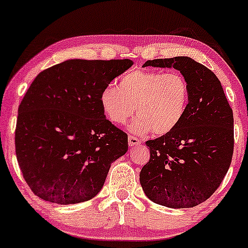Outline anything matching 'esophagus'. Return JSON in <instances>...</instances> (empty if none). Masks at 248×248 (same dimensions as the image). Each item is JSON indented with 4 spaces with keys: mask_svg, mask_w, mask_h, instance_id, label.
<instances>
[{
    "mask_svg": "<svg viewBox=\"0 0 248 248\" xmlns=\"http://www.w3.org/2000/svg\"><path fill=\"white\" fill-rule=\"evenodd\" d=\"M128 143H129L130 147L133 146H138V144L141 143V140L138 138V136H134V135H129L128 136Z\"/></svg>",
    "mask_w": 248,
    "mask_h": 248,
    "instance_id": "1",
    "label": "esophagus"
}]
</instances>
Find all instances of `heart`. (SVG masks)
<instances>
[{
    "mask_svg": "<svg viewBox=\"0 0 248 248\" xmlns=\"http://www.w3.org/2000/svg\"><path fill=\"white\" fill-rule=\"evenodd\" d=\"M189 96V82L181 72L140 70L124 75L119 86L102 88L100 104L114 124H124L136 110L139 118L130 126L133 132L153 130L163 135L183 119Z\"/></svg>",
    "mask_w": 248,
    "mask_h": 248,
    "instance_id": "heart-1",
    "label": "heart"
}]
</instances>
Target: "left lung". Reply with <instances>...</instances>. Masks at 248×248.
I'll return each mask as SVG.
<instances>
[{"label": "left lung", "mask_w": 248, "mask_h": 248, "mask_svg": "<svg viewBox=\"0 0 248 248\" xmlns=\"http://www.w3.org/2000/svg\"><path fill=\"white\" fill-rule=\"evenodd\" d=\"M143 66L178 70L189 82L190 96L177 127L146 142L150 158L140 172L142 189L156 204L193 207L211 197L231 166L232 108L215 73L189 57L154 59Z\"/></svg>", "instance_id": "1"}]
</instances>
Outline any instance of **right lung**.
I'll return each mask as SVG.
<instances>
[{"label": "right lung", "mask_w": 248, "mask_h": 248, "mask_svg": "<svg viewBox=\"0 0 248 248\" xmlns=\"http://www.w3.org/2000/svg\"><path fill=\"white\" fill-rule=\"evenodd\" d=\"M133 65L129 59H71L44 70L18 107L15 149L31 191L56 204L98 195L110 163L128 150V135L107 120L102 88Z\"/></svg>", "instance_id": "add662e5"}]
</instances>
